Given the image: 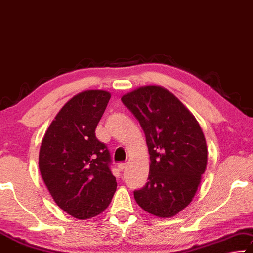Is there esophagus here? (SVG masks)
Returning a JSON list of instances; mask_svg holds the SVG:
<instances>
[{"label":"esophagus","instance_id":"34e87169","mask_svg":"<svg viewBox=\"0 0 253 253\" xmlns=\"http://www.w3.org/2000/svg\"><path fill=\"white\" fill-rule=\"evenodd\" d=\"M118 167H119L120 170H124V169L126 168V163H119Z\"/></svg>","mask_w":253,"mask_h":253}]
</instances>
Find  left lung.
I'll list each match as a JSON object with an SVG mask.
<instances>
[{
    "label": "left lung",
    "mask_w": 253,
    "mask_h": 253,
    "mask_svg": "<svg viewBox=\"0 0 253 253\" xmlns=\"http://www.w3.org/2000/svg\"><path fill=\"white\" fill-rule=\"evenodd\" d=\"M121 101L141 126L150 155L148 183L134 190L135 201L148 213L171 217L192 202L208 164L200 124L159 86L138 88Z\"/></svg>",
    "instance_id": "obj_1"
}]
</instances>
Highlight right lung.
<instances>
[{
    "mask_svg": "<svg viewBox=\"0 0 253 253\" xmlns=\"http://www.w3.org/2000/svg\"><path fill=\"white\" fill-rule=\"evenodd\" d=\"M110 98L105 90L77 94L56 115L41 142L44 184L56 204L80 220L102 213L117 190L110 151L95 135Z\"/></svg>",
    "mask_w": 253,
    "mask_h": 253,
    "instance_id": "add662e5",
    "label": "right lung"
}]
</instances>
